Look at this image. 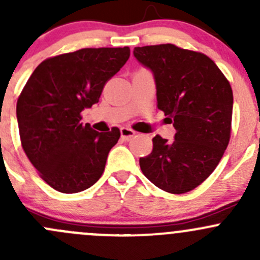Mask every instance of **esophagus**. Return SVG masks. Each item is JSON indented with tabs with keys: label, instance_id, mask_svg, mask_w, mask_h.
Instances as JSON below:
<instances>
[{
	"label": "esophagus",
	"instance_id": "obj_1",
	"mask_svg": "<svg viewBox=\"0 0 260 260\" xmlns=\"http://www.w3.org/2000/svg\"><path fill=\"white\" fill-rule=\"evenodd\" d=\"M135 135H136V132L133 129H131V128H127V127L120 128V136H122L123 140H125V141L131 140V138H132Z\"/></svg>",
	"mask_w": 260,
	"mask_h": 260
}]
</instances>
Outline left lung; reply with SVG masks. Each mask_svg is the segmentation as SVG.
I'll return each mask as SVG.
<instances>
[{
	"instance_id": "1",
	"label": "left lung",
	"mask_w": 260,
	"mask_h": 260,
	"mask_svg": "<svg viewBox=\"0 0 260 260\" xmlns=\"http://www.w3.org/2000/svg\"><path fill=\"white\" fill-rule=\"evenodd\" d=\"M133 55L151 70L157 107L176 129L171 142L153 137L152 152L140 158L141 170L161 190L188 192L210 176L229 143L232 86L201 52L162 44L135 48Z\"/></svg>"
}]
</instances>
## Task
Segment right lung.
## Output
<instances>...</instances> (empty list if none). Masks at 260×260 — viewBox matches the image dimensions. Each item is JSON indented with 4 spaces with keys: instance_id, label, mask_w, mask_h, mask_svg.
I'll return each mask as SVG.
<instances>
[{
    "instance_id": "right-lung-1",
    "label": "right lung",
    "mask_w": 260,
    "mask_h": 260,
    "mask_svg": "<svg viewBox=\"0 0 260 260\" xmlns=\"http://www.w3.org/2000/svg\"><path fill=\"white\" fill-rule=\"evenodd\" d=\"M129 54L128 46L81 49L44 60L28 78L16 106L21 143L56 191L80 192L101 179L120 132H96L81 123L80 113L98 103Z\"/></svg>"
}]
</instances>
